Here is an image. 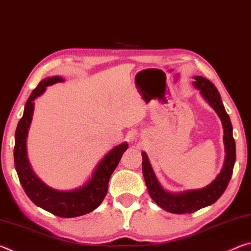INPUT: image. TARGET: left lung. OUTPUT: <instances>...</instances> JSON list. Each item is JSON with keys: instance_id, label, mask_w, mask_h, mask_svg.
<instances>
[{"instance_id": "left-lung-1", "label": "left lung", "mask_w": 251, "mask_h": 251, "mask_svg": "<svg viewBox=\"0 0 251 251\" xmlns=\"http://www.w3.org/2000/svg\"><path fill=\"white\" fill-rule=\"evenodd\" d=\"M194 79V86L201 91L203 100L214 108L222 121L226 156L223 169L208 186L201 189L186 190L182 193H169L160 186L146 152H142L143 175L150 196L160 208L173 214H192L217 201L227 188L236 161V144L232 136V125L224 107L218 90L209 79L202 76H195Z\"/></svg>"}]
</instances>
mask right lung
<instances>
[{
    "mask_svg": "<svg viewBox=\"0 0 251 251\" xmlns=\"http://www.w3.org/2000/svg\"><path fill=\"white\" fill-rule=\"evenodd\" d=\"M64 82L61 76H52L41 80L37 87L32 92L25 104L23 116L21 118L15 131L14 165L19 179L28 198L42 209L52 212L63 218H73L86 215L99 207L107 194L110 175L115 171L122 155L128 148L127 143H122L110 150L104 156L92 177L83 186L72 190H57L44 184L29 165L26 151V139L31 126L34 100L46 91V87L55 83Z\"/></svg>",
    "mask_w": 251,
    "mask_h": 251,
    "instance_id": "obj_1",
    "label": "right lung"
}]
</instances>
